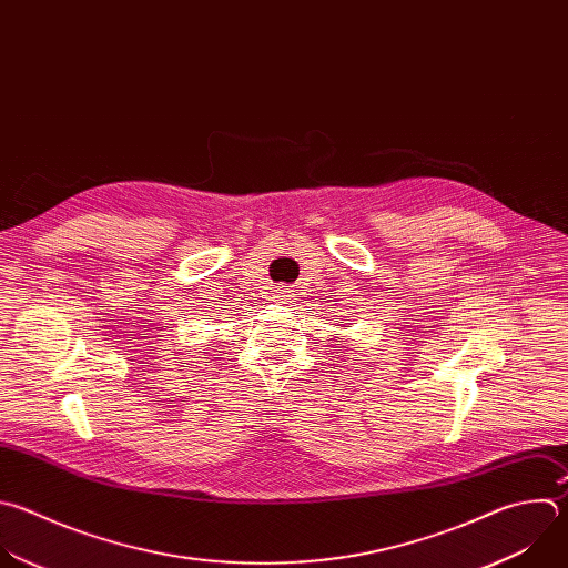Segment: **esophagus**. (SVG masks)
I'll use <instances>...</instances> for the list:
<instances>
[{
  "label": "esophagus",
  "mask_w": 568,
  "mask_h": 568,
  "mask_svg": "<svg viewBox=\"0 0 568 568\" xmlns=\"http://www.w3.org/2000/svg\"><path fill=\"white\" fill-rule=\"evenodd\" d=\"M278 298H283V301H287V298H292V294H290V290H281V292H278Z\"/></svg>",
  "instance_id": "esophagus-1"
}]
</instances>
